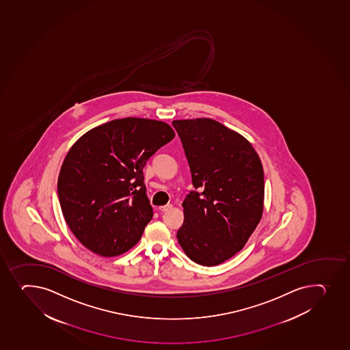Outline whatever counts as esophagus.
<instances>
[{
    "label": "esophagus",
    "instance_id": "esophagus-1",
    "mask_svg": "<svg viewBox=\"0 0 350 350\" xmlns=\"http://www.w3.org/2000/svg\"><path fill=\"white\" fill-rule=\"evenodd\" d=\"M171 208H172L171 204H166V206H159V211H161V213H167L169 210H171Z\"/></svg>",
    "mask_w": 350,
    "mask_h": 350
}]
</instances>
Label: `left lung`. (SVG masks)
Returning a JSON list of instances; mask_svg holds the SVG:
<instances>
[{
	"label": "left lung",
	"instance_id": "8db88e82",
	"mask_svg": "<svg viewBox=\"0 0 350 350\" xmlns=\"http://www.w3.org/2000/svg\"><path fill=\"white\" fill-rule=\"evenodd\" d=\"M195 191L185 198L181 248L195 263L215 267L245 247L263 213L260 157L241 134L210 118L173 120Z\"/></svg>",
	"mask_w": 350,
	"mask_h": 350
}]
</instances>
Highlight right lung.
Listing matches in <instances>:
<instances>
[{
    "label": "right lung",
    "instance_id": "right-lung-1",
    "mask_svg": "<svg viewBox=\"0 0 350 350\" xmlns=\"http://www.w3.org/2000/svg\"><path fill=\"white\" fill-rule=\"evenodd\" d=\"M154 119H115L77 140L62 164V213L76 238L100 256H118L142 237L152 218L144 167L174 137Z\"/></svg>",
    "mask_w": 350,
    "mask_h": 350
}]
</instances>
